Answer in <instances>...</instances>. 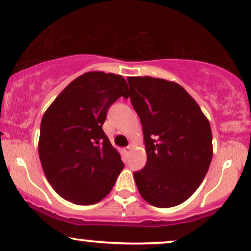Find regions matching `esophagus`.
<instances>
[{
    "label": "esophagus",
    "mask_w": 251,
    "mask_h": 251,
    "mask_svg": "<svg viewBox=\"0 0 251 251\" xmlns=\"http://www.w3.org/2000/svg\"><path fill=\"white\" fill-rule=\"evenodd\" d=\"M132 147H134V144H129V146H128V147H126V148L123 149V150H125L126 152H129V151H130V150L132 149Z\"/></svg>",
    "instance_id": "34e87169"
}]
</instances>
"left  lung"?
<instances>
[{"instance_id": "8db88e82", "label": "left lung", "mask_w": 251, "mask_h": 251, "mask_svg": "<svg viewBox=\"0 0 251 251\" xmlns=\"http://www.w3.org/2000/svg\"><path fill=\"white\" fill-rule=\"evenodd\" d=\"M128 83L147 151L146 166L134 173L137 189L154 207H175L195 193L210 166L209 121L175 82L144 76L128 77Z\"/></svg>"}]
</instances>
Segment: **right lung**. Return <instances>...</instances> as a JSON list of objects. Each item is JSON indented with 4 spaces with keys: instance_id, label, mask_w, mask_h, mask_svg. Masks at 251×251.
<instances>
[{
    "instance_id": "right-lung-1",
    "label": "right lung",
    "mask_w": 251,
    "mask_h": 251,
    "mask_svg": "<svg viewBox=\"0 0 251 251\" xmlns=\"http://www.w3.org/2000/svg\"><path fill=\"white\" fill-rule=\"evenodd\" d=\"M126 89L121 75L85 73L44 113L38 155L47 179L64 200L94 204L113 189L125 164L102 126L109 108Z\"/></svg>"
}]
</instances>
